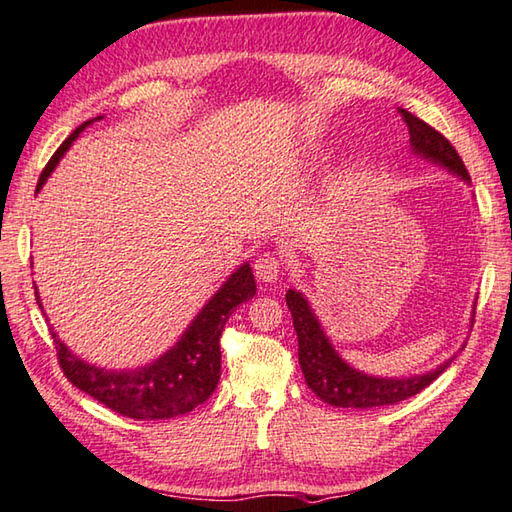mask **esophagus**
<instances>
[{"mask_svg": "<svg viewBox=\"0 0 512 512\" xmlns=\"http://www.w3.org/2000/svg\"><path fill=\"white\" fill-rule=\"evenodd\" d=\"M254 270H256L258 281L274 283L276 279H279V274H281V261L274 254H261V256L256 258Z\"/></svg>", "mask_w": 512, "mask_h": 512, "instance_id": "1", "label": "esophagus"}]
</instances>
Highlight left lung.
<instances>
[{
  "mask_svg": "<svg viewBox=\"0 0 512 512\" xmlns=\"http://www.w3.org/2000/svg\"><path fill=\"white\" fill-rule=\"evenodd\" d=\"M402 119H405L409 128V143L411 152L423 157L432 164L445 168L461 179V182L470 184L468 168H465L463 159L454 146L447 141L441 132H436L432 125L420 121L407 110H400ZM288 308L292 312L294 330H297L299 339V364L306 378L308 387L317 393V396L333 407H351V409H369V407H384L396 405V402L407 400L416 393L429 387L438 375H441L447 366L452 364L454 357L438 364L436 369L409 375V378H378V375H369L355 366L348 364L342 355L335 351L333 342H330L324 326L317 319L315 310L297 290H288L285 294Z\"/></svg>",
  "mask_w": 512,
  "mask_h": 512,
  "instance_id": "obj_1",
  "label": "left lung"
}]
</instances>
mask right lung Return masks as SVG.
<instances>
[{"instance_id":"1","label":"right lung","mask_w":512,"mask_h":512,"mask_svg":"<svg viewBox=\"0 0 512 512\" xmlns=\"http://www.w3.org/2000/svg\"><path fill=\"white\" fill-rule=\"evenodd\" d=\"M98 119H103V116L78 125L62 141V146L53 152L49 164L44 166L35 193H40V188L53 173V168L60 164V159L65 157V152L71 148L78 134ZM254 294V272H251L249 263H242L236 272L229 274L222 288L206 301V306L197 312L175 346H170L155 362L137 366V369L110 371L103 369V366L87 364L71 353L62 344V339H58V335L51 330L60 369L65 371L67 380L74 387L103 402L105 407H110L121 416L134 420H166L188 414V411L209 400L215 387H218L222 357L220 335L224 324L229 321L231 312L240 303L254 299ZM35 301L42 308L38 288H35Z\"/></svg>"}]
</instances>
